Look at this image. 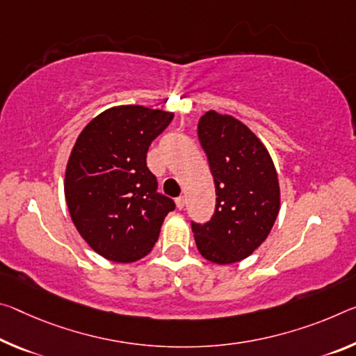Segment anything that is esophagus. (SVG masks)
Returning a JSON list of instances; mask_svg holds the SVG:
<instances>
[{
  "label": "esophagus",
  "mask_w": 356,
  "mask_h": 356,
  "mask_svg": "<svg viewBox=\"0 0 356 356\" xmlns=\"http://www.w3.org/2000/svg\"><path fill=\"white\" fill-rule=\"evenodd\" d=\"M176 206H177L179 211H182V209L185 207V198H184V196H179V198L176 200Z\"/></svg>",
  "instance_id": "obj_1"
}]
</instances>
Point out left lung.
<instances>
[{
    "label": "left lung",
    "instance_id": "left-lung-1",
    "mask_svg": "<svg viewBox=\"0 0 356 356\" xmlns=\"http://www.w3.org/2000/svg\"><path fill=\"white\" fill-rule=\"evenodd\" d=\"M198 138L216 184V212L207 223H191L196 247L216 264L252 255L274 227L280 187L268 149L238 118L209 111Z\"/></svg>",
    "mask_w": 356,
    "mask_h": 356
}]
</instances>
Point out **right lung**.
Returning a JSON list of instances; mask_svg holds the SVG:
<instances>
[{
  "label": "right lung",
  "mask_w": 356,
  "mask_h": 356,
  "mask_svg": "<svg viewBox=\"0 0 356 356\" xmlns=\"http://www.w3.org/2000/svg\"><path fill=\"white\" fill-rule=\"evenodd\" d=\"M172 112L127 104L111 107L79 134L65 172L72 223L101 257L133 263L154 249L174 201L156 193L147 168L152 140Z\"/></svg>",
  "instance_id": "obj_1"
}]
</instances>
